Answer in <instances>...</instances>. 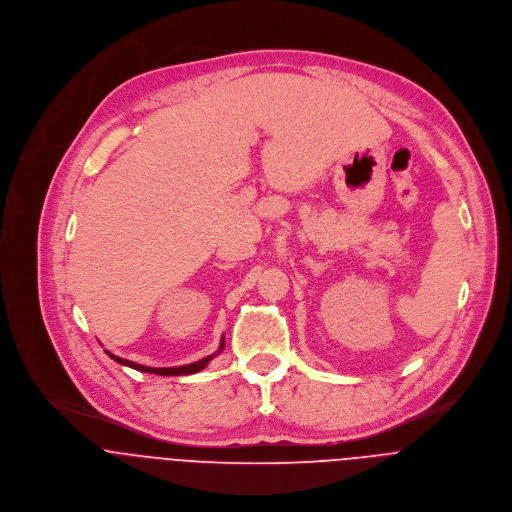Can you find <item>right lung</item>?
I'll return each instance as SVG.
<instances>
[{
	"label": "right lung",
	"mask_w": 512,
	"mask_h": 512,
	"mask_svg": "<svg viewBox=\"0 0 512 512\" xmlns=\"http://www.w3.org/2000/svg\"><path fill=\"white\" fill-rule=\"evenodd\" d=\"M222 349H224V339H222V343H220L218 353H222ZM218 353L208 355V357H203V359H199V361H195V363H189V365H181V367H145V365H139V363H133V361L121 359V357H117V355H113V353H109V351H107V355H109L111 359H115L117 363L127 365V367L137 369V371H143V373H155V375H191V373H197V371H201L203 367H206V365H208V363H210Z\"/></svg>",
	"instance_id": "add662e5"
}]
</instances>
